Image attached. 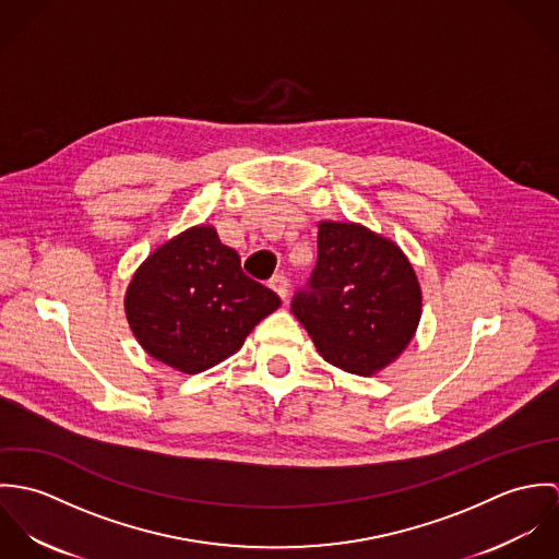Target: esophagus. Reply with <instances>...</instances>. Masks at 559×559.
<instances>
[{
	"mask_svg": "<svg viewBox=\"0 0 559 559\" xmlns=\"http://www.w3.org/2000/svg\"><path fill=\"white\" fill-rule=\"evenodd\" d=\"M269 286L282 297V299H286L288 297V280L282 275V273H277V275H273L271 280H269Z\"/></svg>",
	"mask_w": 559,
	"mask_h": 559,
	"instance_id": "34e87169",
	"label": "esophagus"
}]
</instances>
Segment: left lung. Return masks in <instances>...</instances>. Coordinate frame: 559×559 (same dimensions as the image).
<instances>
[{
	"label": "left lung",
	"instance_id": "1",
	"mask_svg": "<svg viewBox=\"0 0 559 559\" xmlns=\"http://www.w3.org/2000/svg\"><path fill=\"white\" fill-rule=\"evenodd\" d=\"M317 242V266L290 310L329 364L374 374L415 333L421 312L417 277L399 245L364 226L322 222Z\"/></svg>",
	"mask_w": 559,
	"mask_h": 559
}]
</instances>
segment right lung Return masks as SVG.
Instances as JSON below:
<instances>
[{
    "label": "right lung",
    "instance_id": "1",
    "mask_svg": "<svg viewBox=\"0 0 559 559\" xmlns=\"http://www.w3.org/2000/svg\"><path fill=\"white\" fill-rule=\"evenodd\" d=\"M124 308L148 355L195 374L239 350L249 331L280 308V297L242 273L239 253L215 228L198 226L140 266Z\"/></svg>",
    "mask_w": 559,
    "mask_h": 559
}]
</instances>
